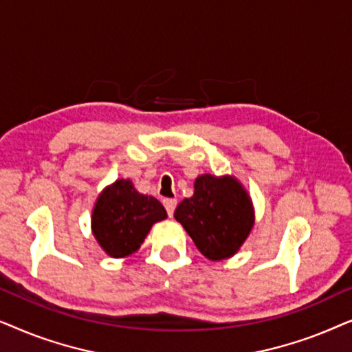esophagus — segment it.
I'll use <instances>...</instances> for the list:
<instances>
[{
	"label": "esophagus",
	"mask_w": 352,
	"mask_h": 352,
	"mask_svg": "<svg viewBox=\"0 0 352 352\" xmlns=\"http://www.w3.org/2000/svg\"><path fill=\"white\" fill-rule=\"evenodd\" d=\"M163 205H165L168 216H170V218H171V216L175 214V210H176L177 201H176L175 199H165V200H163Z\"/></svg>",
	"instance_id": "esophagus-1"
}]
</instances>
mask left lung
I'll use <instances>...</instances> for the list:
<instances>
[{
	"label": "left lung",
	"instance_id": "8db88e82",
	"mask_svg": "<svg viewBox=\"0 0 352 352\" xmlns=\"http://www.w3.org/2000/svg\"><path fill=\"white\" fill-rule=\"evenodd\" d=\"M194 187V195L177 205L176 221L208 259L232 256L254 223L248 194L230 176L204 175L197 177Z\"/></svg>",
	"mask_w": 352,
	"mask_h": 352
}]
</instances>
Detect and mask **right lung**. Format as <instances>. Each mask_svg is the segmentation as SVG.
Here are the masks:
<instances>
[{"instance_id": "add662e5", "label": "right lung", "mask_w": 352, "mask_h": 352, "mask_svg": "<svg viewBox=\"0 0 352 352\" xmlns=\"http://www.w3.org/2000/svg\"><path fill=\"white\" fill-rule=\"evenodd\" d=\"M166 218L155 197L142 195L131 181L120 179L99 195L93 211V232L105 253L123 258L136 252L148 230Z\"/></svg>"}]
</instances>
